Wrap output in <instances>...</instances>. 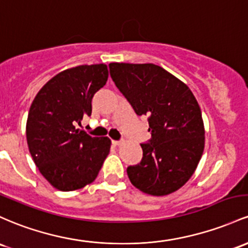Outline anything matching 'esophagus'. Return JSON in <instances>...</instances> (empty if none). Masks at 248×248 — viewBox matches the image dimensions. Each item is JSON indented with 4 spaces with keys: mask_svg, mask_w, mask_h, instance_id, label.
Returning a JSON list of instances; mask_svg holds the SVG:
<instances>
[{
    "mask_svg": "<svg viewBox=\"0 0 248 248\" xmlns=\"http://www.w3.org/2000/svg\"><path fill=\"white\" fill-rule=\"evenodd\" d=\"M111 142H113V145L119 146V145H121L122 141H120V140H111Z\"/></svg>",
    "mask_w": 248,
    "mask_h": 248,
    "instance_id": "1",
    "label": "esophagus"
}]
</instances>
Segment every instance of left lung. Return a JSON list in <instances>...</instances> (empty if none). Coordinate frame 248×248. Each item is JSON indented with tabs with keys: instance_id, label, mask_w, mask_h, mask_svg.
I'll use <instances>...</instances> for the list:
<instances>
[{
	"instance_id": "8db88e82",
	"label": "left lung",
	"mask_w": 248,
	"mask_h": 248,
	"mask_svg": "<svg viewBox=\"0 0 248 248\" xmlns=\"http://www.w3.org/2000/svg\"><path fill=\"white\" fill-rule=\"evenodd\" d=\"M111 80L137 115L148 116L151 139L142 160L129 166L130 182L143 193L167 195L189 180L205 147L197 99L188 87L153 63H109Z\"/></svg>"
}]
</instances>
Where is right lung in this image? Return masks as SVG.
Returning a JSON list of instances; mask_svg holds the SVG:
<instances>
[{"label":"right lung","instance_id":"1","mask_svg":"<svg viewBox=\"0 0 248 248\" xmlns=\"http://www.w3.org/2000/svg\"><path fill=\"white\" fill-rule=\"evenodd\" d=\"M107 78L103 63L70 68L49 80L31 103L26 127L29 152L55 188L68 192L93 182L109 153L107 137L76 128L83 116H91L92 99Z\"/></svg>","mask_w":248,"mask_h":248}]
</instances>
